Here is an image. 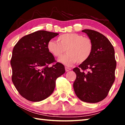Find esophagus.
<instances>
[{
	"mask_svg": "<svg viewBox=\"0 0 125 125\" xmlns=\"http://www.w3.org/2000/svg\"><path fill=\"white\" fill-rule=\"evenodd\" d=\"M65 70L66 72H68L69 71H71V69L69 68H68V67H65Z\"/></svg>",
	"mask_w": 125,
	"mask_h": 125,
	"instance_id": "34e87169",
	"label": "esophagus"
}]
</instances>
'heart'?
<instances>
[{
	"label": "heart",
	"instance_id": "obj_1",
	"mask_svg": "<svg viewBox=\"0 0 125 125\" xmlns=\"http://www.w3.org/2000/svg\"><path fill=\"white\" fill-rule=\"evenodd\" d=\"M47 48L48 52L56 57H60L66 51L67 54L59 58L58 61L67 66H72L77 62H84L89 58L93 43L89 38L78 33H69L60 36L57 41L50 40Z\"/></svg>",
	"mask_w": 125,
	"mask_h": 125
}]
</instances>
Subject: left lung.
Wrapping results in <instances>:
<instances>
[{
	"label": "left lung",
	"instance_id": "8db88e82",
	"mask_svg": "<svg viewBox=\"0 0 125 125\" xmlns=\"http://www.w3.org/2000/svg\"><path fill=\"white\" fill-rule=\"evenodd\" d=\"M82 32L92 41L93 51L87 60L73 69L77 75L73 88L80 100L96 103L107 96L115 81V50L109 40L100 32L89 29ZM81 69L89 71L85 73Z\"/></svg>",
	"mask_w": 125,
	"mask_h": 125
}]
</instances>
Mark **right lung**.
Here are the masks:
<instances>
[{
	"instance_id": "obj_1",
	"label": "right lung",
	"mask_w": 125,
	"mask_h": 125,
	"mask_svg": "<svg viewBox=\"0 0 125 125\" xmlns=\"http://www.w3.org/2000/svg\"><path fill=\"white\" fill-rule=\"evenodd\" d=\"M58 35L49 31H36L22 37L14 46L10 64L12 81L22 97L40 101L53 92L57 78L65 73L64 66L55 62L48 52V42Z\"/></svg>"
}]
</instances>
